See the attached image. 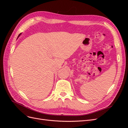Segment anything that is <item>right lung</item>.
Listing matches in <instances>:
<instances>
[{
  "instance_id": "right-lung-1",
  "label": "right lung",
  "mask_w": 128,
  "mask_h": 128,
  "mask_svg": "<svg viewBox=\"0 0 128 128\" xmlns=\"http://www.w3.org/2000/svg\"><path fill=\"white\" fill-rule=\"evenodd\" d=\"M21 34H19V35H18V37H19V36H20V35H21ZM18 38H17V39H18Z\"/></svg>"
}]
</instances>
